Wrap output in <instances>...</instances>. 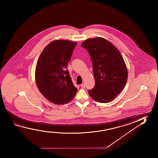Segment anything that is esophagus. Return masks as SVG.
<instances>
[{
  "label": "esophagus",
  "mask_w": 158,
  "mask_h": 158,
  "mask_svg": "<svg viewBox=\"0 0 158 158\" xmlns=\"http://www.w3.org/2000/svg\"><path fill=\"white\" fill-rule=\"evenodd\" d=\"M80 86L81 87V88H85V84L84 83H83L81 85H80Z\"/></svg>",
  "instance_id": "34e87169"
}]
</instances>
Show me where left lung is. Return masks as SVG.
<instances>
[{
    "label": "left lung",
    "mask_w": 158,
    "mask_h": 158,
    "mask_svg": "<svg viewBox=\"0 0 158 158\" xmlns=\"http://www.w3.org/2000/svg\"><path fill=\"white\" fill-rule=\"evenodd\" d=\"M81 47L90 56L95 81L94 88L88 93L98 102H111L127 83L128 70L123 58L111 42L102 37L87 39Z\"/></svg>",
    "instance_id": "8db88e82"
}]
</instances>
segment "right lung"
<instances>
[{"label": "right lung", "mask_w": 158, "mask_h": 158, "mask_svg": "<svg viewBox=\"0 0 158 158\" xmlns=\"http://www.w3.org/2000/svg\"><path fill=\"white\" fill-rule=\"evenodd\" d=\"M77 42L56 40L40 54L35 69V81L42 95L57 105L72 101L77 92L69 72L68 62Z\"/></svg>", "instance_id": "right-lung-1"}]
</instances>
